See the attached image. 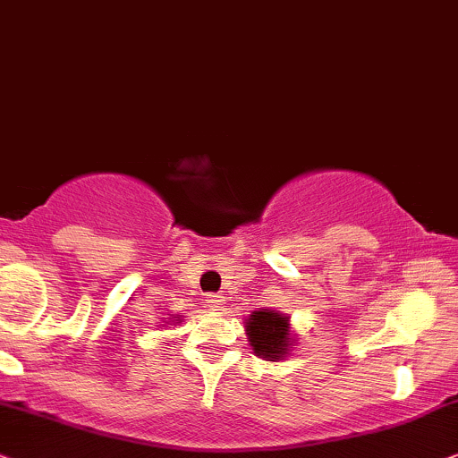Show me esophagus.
I'll list each match as a JSON object with an SVG mask.
<instances>
[{"mask_svg":"<svg viewBox=\"0 0 458 458\" xmlns=\"http://www.w3.org/2000/svg\"><path fill=\"white\" fill-rule=\"evenodd\" d=\"M224 301H225L224 297L217 295V293H213V295H207V297H205V306L211 308V310L224 308Z\"/></svg>","mask_w":458,"mask_h":458,"instance_id":"34e87169","label":"esophagus"}]
</instances>
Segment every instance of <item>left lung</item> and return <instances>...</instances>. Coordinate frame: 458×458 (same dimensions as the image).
Wrapping results in <instances>:
<instances>
[{"instance_id":"8db88e82","label":"left lung","mask_w":458,"mask_h":458,"mask_svg":"<svg viewBox=\"0 0 458 458\" xmlns=\"http://www.w3.org/2000/svg\"><path fill=\"white\" fill-rule=\"evenodd\" d=\"M249 345L259 358L280 360L289 347V320L274 310L253 312L247 322Z\"/></svg>"}]
</instances>
